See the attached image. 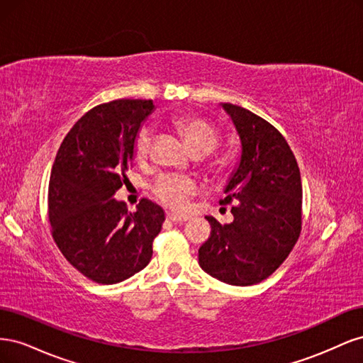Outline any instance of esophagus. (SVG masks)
<instances>
[{"label":"esophagus","mask_w":363,"mask_h":363,"mask_svg":"<svg viewBox=\"0 0 363 363\" xmlns=\"http://www.w3.org/2000/svg\"><path fill=\"white\" fill-rule=\"evenodd\" d=\"M167 218L169 219V221H172V223H184V221H188V216L175 215V213H171V212L167 213Z\"/></svg>","instance_id":"obj_1"}]
</instances>
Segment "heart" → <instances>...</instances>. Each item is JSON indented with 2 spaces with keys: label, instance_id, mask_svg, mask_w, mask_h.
<instances>
[{
  "label": "heart",
  "instance_id": "heart-1",
  "mask_svg": "<svg viewBox=\"0 0 363 363\" xmlns=\"http://www.w3.org/2000/svg\"><path fill=\"white\" fill-rule=\"evenodd\" d=\"M175 127L183 135L186 144L192 151L211 152L219 142L218 130L200 118H180L175 121ZM152 140L151 128H144L136 140V155L144 157L148 155ZM196 191V184L189 177L182 175H162L156 184L159 199L175 211H183L189 203L191 195Z\"/></svg>",
  "mask_w": 363,
  "mask_h": 363
}]
</instances>
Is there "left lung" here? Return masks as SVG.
Segmentation results:
<instances>
[{
  "label": "left lung",
  "mask_w": 363,
  "mask_h": 363,
  "mask_svg": "<svg viewBox=\"0 0 363 363\" xmlns=\"http://www.w3.org/2000/svg\"><path fill=\"white\" fill-rule=\"evenodd\" d=\"M239 136V160L221 204L233 203L232 224L206 216L211 238L199 250L208 276L233 286L269 277L289 256L301 230V175L280 131L247 108L221 103Z\"/></svg>",
  "instance_id": "left-lung-1"
}]
</instances>
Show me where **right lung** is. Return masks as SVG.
Segmentation results:
<instances>
[{"label": "right lung", "instance_id": "right-lung-1", "mask_svg": "<svg viewBox=\"0 0 363 363\" xmlns=\"http://www.w3.org/2000/svg\"><path fill=\"white\" fill-rule=\"evenodd\" d=\"M152 100H118L94 107L65 136L48 186L52 238L71 265L96 283L113 284L144 269L163 208L147 199L127 212L113 199L136 155Z\"/></svg>", "mask_w": 363, "mask_h": 363}]
</instances>
